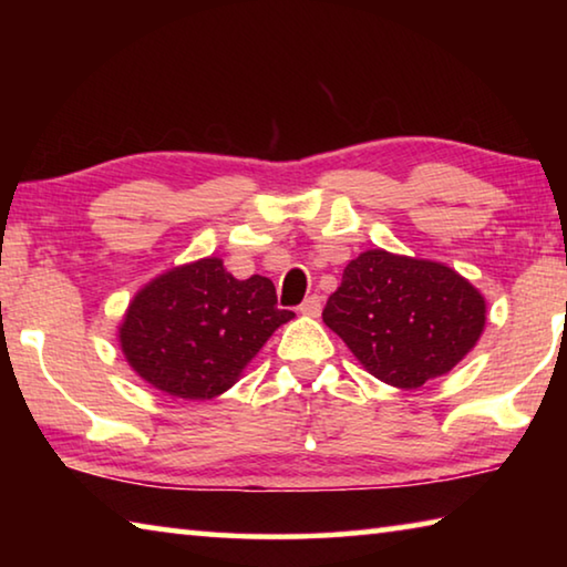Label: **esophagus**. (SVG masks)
Wrapping results in <instances>:
<instances>
[{"label":"esophagus","instance_id":"34e87169","mask_svg":"<svg viewBox=\"0 0 567 567\" xmlns=\"http://www.w3.org/2000/svg\"><path fill=\"white\" fill-rule=\"evenodd\" d=\"M300 312L307 315V318H318V315L322 312L320 295H310V297H307V300L300 305Z\"/></svg>","mask_w":567,"mask_h":567}]
</instances>
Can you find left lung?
<instances>
[{"label": "left lung", "instance_id": "1", "mask_svg": "<svg viewBox=\"0 0 567 567\" xmlns=\"http://www.w3.org/2000/svg\"><path fill=\"white\" fill-rule=\"evenodd\" d=\"M485 312L483 292L453 267L378 247L348 262L322 320L372 378L415 390L475 348Z\"/></svg>", "mask_w": 567, "mask_h": 567}]
</instances>
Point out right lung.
Returning a JSON list of instances; mask_svg holds the SVG:
<instances>
[{"label":"right lung","instance_id":"add662e5","mask_svg":"<svg viewBox=\"0 0 567 567\" xmlns=\"http://www.w3.org/2000/svg\"><path fill=\"white\" fill-rule=\"evenodd\" d=\"M295 312L277 310L272 280H237L219 257L177 265L132 297L120 348L137 375L182 400H213Z\"/></svg>","mask_w":567,"mask_h":567}]
</instances>
